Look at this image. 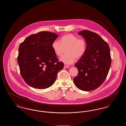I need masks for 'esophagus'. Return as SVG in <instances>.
Returning <instances> with one entry per match:
<instances>
[{
  "instance_id": "1",
  "label": "esophagus",
  "mask_w": 126,
  "mask_h": 126,
  "mask_svg": "<svg viewBox=\"0 0 126 126\" xmlns=\"http://www.w3.org/2000/svg\"><path fill=\"white\" fill-rule=\"evenodd\" d=\"M64 67L65 68H69V66H67L66 65H64Z\"/></svg>"
}]
</instances>
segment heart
Instances as JSON below:
<instances>
[{
	"instance_id": "b5f03b06",
	"label": "heart",
	"mask_w": 126,
	"mask_h": 126,
	"mask_svg": "<svg viewBox=\"0 0 126 126\" xmlns=\"http://www.w3.org/2000/svg\"><path fill=\"white\" fill-rule=\"evenodd\" d=\"M51 48L57 56L62 54L64 48L65 53L60 58V60L66 64H71L76 60L81 59L85 53L87 44L83 38H78L72 34H66L60 37V42L54 41L51 44Z\"/></svg>"
}]
</instances>
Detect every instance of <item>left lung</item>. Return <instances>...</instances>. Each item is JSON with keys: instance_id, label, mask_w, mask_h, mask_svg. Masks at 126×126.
Listing matches in <instances>:
<instances>
[{"instance_id": "1", "label": "left lung", "mask_w": 126, "mask_h": 126, "mask_svg": "<svg viewBox=\"0 0 126 126\" xmlns=\"http://www.w3.org/2000/svg\"><path fill=\"white\" fill-rule=\"evenodd\" d=\"M78 34L85 39L87 49L75 64L78 73L73 81L80 90H95L104 82L108 75L111 62L110 48L107 42L96 33L85 30Z\"/></svg>"}]
</instances>
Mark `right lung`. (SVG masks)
Segmentation results:
<instances>
[{"mask_svg":"<svg viewBox=\"0 0 126 126\" xmlns=\"http://www.w3.org/2000/svg\"><path fill=\"white\" fill-rule=\"evenodd\" d=\"M58 37L54 32L42 31L32 34L18 49L17 62L22 77L30 86L46 89L56 81L64 63L59 62L51 48Z\"/></svg>","mask_w":126,"mask_h":126,"instance_id":"add662e5","label":"right lung"}]
</instances>
